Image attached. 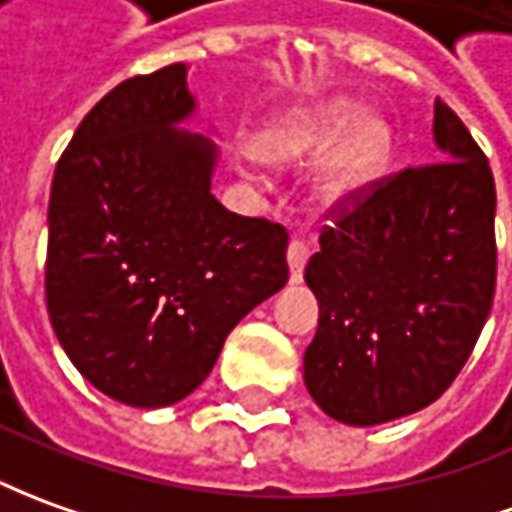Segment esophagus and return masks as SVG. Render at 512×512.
Returning <instances> with one entry per match:
<instances>
[{
  "instance_id": "esophagus-1",
  "label": "esophagus",
  "mask_w": 512,
  "mask_h": 512,
  "mask_svg": "<svg viewBox=\"0 0 512 512\" xmlns=\"http://www.w3.org/2000/svg\"><path fill=\"white\" fill-rule=\"evenodd\" d=\"M309 256H312L309 245H306L303 239H292L290 248H287V262H290V281H292V284L303 281V267H306V262H309Z\"/></svg>"
}]
</instances>
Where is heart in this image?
<instances>
[{"label":"heart","instance_id":"b5f03b06","mask_svg":"<svg viewBox=\"0 0 512 512\" xmlns=\"http://www.w3.org/2000/svg\"><path fill=\"white\" fill-rule=\"evenodd\" d=\"M329 149L309 181V195L320 209L351 200L382 172L390 155V128L376 116H365L357 102L331 100L281 116L259 142L264 161L281 167L309 164Z\"/></svg>","mask_w":512,"mask_h":512}]
</instances>
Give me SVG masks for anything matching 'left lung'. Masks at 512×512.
Listing matches in <instances>:
<instances>
[{"label":"left lung","mask_w":512,"mask_h":512,"mask_svg":"<svg viewBox=\"0 0 512 512\" xmlns=\"http://www.w3.org/2000/svg\"><path fill=\"white\" fill-rule=\"evenodd\" d=\"M443 161L368 183L329 211L306 284L320 303L303 382L334 421L373 426L438 401L496 292V186L460 116L435 102Z\"/></svg>","instance_id":"left-lung-1"}]
</instances>
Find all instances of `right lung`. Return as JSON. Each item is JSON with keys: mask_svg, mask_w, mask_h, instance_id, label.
I'll return each instance as SVG.
<instances>
[{"mask_svg": "<svg viewBox=\"0 0 512 512\" xmlns=\"http://www.w3.org/2000/svg\"><path fill=\"white\" fill-rule=\"evenodd\" d=\"M192 111L186 63L119 83L74 130L49 195L52 329L100 393L144 410L197 390L290 278L287 228L211 195L217 147L175 128Z\"/></svg>", "mask_w": 512, "mask_h": 512, "instance_id": "right-lung-1", "label": "right lung"}]
</instances>
